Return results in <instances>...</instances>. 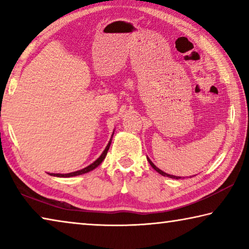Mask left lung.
Instances as JSON below:
<instances>
[{
	"label": "left lung",
	"mask_w": 249,
	"mask_h": 249,
	"mask_svg": "<svg viewBox=\"0 0 249 249\" xmlns=\"http://www.w3.org/2000/svg\"><path fill=\"white\" fill-rule=\"evenodd\" d=\"M147 160H148V162L150 163V166L151 167H153L154 168V169L156 170V171H157L158 172V174H160V175H161V176H163V177H169V178H172V179H180L181 178V177H177V176H172V175H169V174H166V172H163L162 170H160L159 169V168H157V167H156L155 165H154V162L153 161H151V160L148 158V157H147Z\"/></svg>",
	"instance_id": "1"
}]
</instances>
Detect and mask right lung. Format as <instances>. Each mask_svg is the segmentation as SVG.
I'll list each match as a JSON object with an SVG mask.
<instances>
[{
    "instance_id": "1",
    "label": "right lung",
    "mask_w": 249,
    "mask_h": 249,
    "mask_svg": "<svg viewBox=\"0 0 249 249\" xmlns=\"http://www.w3.org/2000/svg\"><path fill=\"white\" fill-rule=\"evenodd\" d=\"M114 130H115V129H114ZM114 130H113L112 137H113V135H114ZM112 137H111V140H109V142H108V144L107 145V147H105V149L103 150V153L101 154L100 157H99L98 159H96L94 162H92L91 165H89V166L86 167V168H83V169H81V170L73 171V172H69V174H49V175H50V176H53V177H58V178H70V177H75V176H80V175L87 174V172H90V171H92L93 169H95L96 167L100 166L101 163H102L104 158L107 157V151H108V148H109V146H111V142H112Z\"/></svg>"
}]
</instances>
